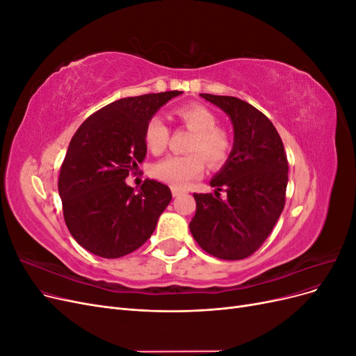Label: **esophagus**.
I'll return each mask as SVG.
<instances>
[{
	"mask_svg": "<svg viewBox=\"0 0 356 356\" xmlns=\"http://www.w3.org/2000/svg\"><path fill=\"white\" fill-rule=\"evenodd\" d=\"M184 190L182 188H177V187H172V196L174 197H178V196H181V195H184Z\"/></svg>",
	"mask_w": 356,
	"mask_h": 356,
	"instance_id": "1",
	"label": "esophagus"
}]
</instances>
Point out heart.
<instances>
[{
	"label": "heart",
	"mask_w": 356,
	"mask_h": 356,
	"mask_svg": "<svg viewBox=\"0 0 356 356\" xmlns=\"http://www.w3.org/2000/svg\"><path fill=\"white\" fill-rule=\"evenodd\" d=\"M179 122L193 132L187 156H169L152 168V175L172 187H186L203 174L204 160L211 168L225 163L232 152V138L218 127L215 114L200 104L182 105L175 111ZM169 129L159 115L148 120L144 131V143L153 154H160L166 148ZM205 159H203L202 157Z\"/></svg>",
	"instance_id": "obj_1"
}]
</instances>
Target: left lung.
I'll return each mask as SVG.
<instances>
[{
  "label": "left lung",
  "instance_id": "obj_1",
  "mask_svg": "<svg viewBox=\"0 0 356 356\" xmlns=\"http://www.w3.org/2000/svg\"><path fill=\"white\" fill-rule=\"evenodd\" d=\"M233 124V148L209 184L215 193H195L190 232L202 250L221 260H242L263 245L285 207L288 160L273 123L234 96L200 93ZM224 189L228 197H219Z\"/></svg>",
  "mask_w": 356,
  "mask_h": 356
}]
</instances>
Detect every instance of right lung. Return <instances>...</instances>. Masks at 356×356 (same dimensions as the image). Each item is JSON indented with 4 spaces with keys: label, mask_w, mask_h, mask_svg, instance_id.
<instances>
[{
    "label": "right lung",
    "mask_w": 356,
    "mask_h": 356,
    "mask_svg": "<svg viewBox=\"0 0 356 356\" xmlns=\"http://www.w3.org/2000/svg\"><path fill=\"white\" fill-rule=\"evenodd\" d=\"M181 93L118 99L86 118L74 134L58 190L67 227L84 250L118 258L138 250L153 234L172 199L169 187L145 179L136 191L124 179L145 159L148 120Z\"/></svg>",
    "instance_id": "right-lung-1"
}]
</instances>
